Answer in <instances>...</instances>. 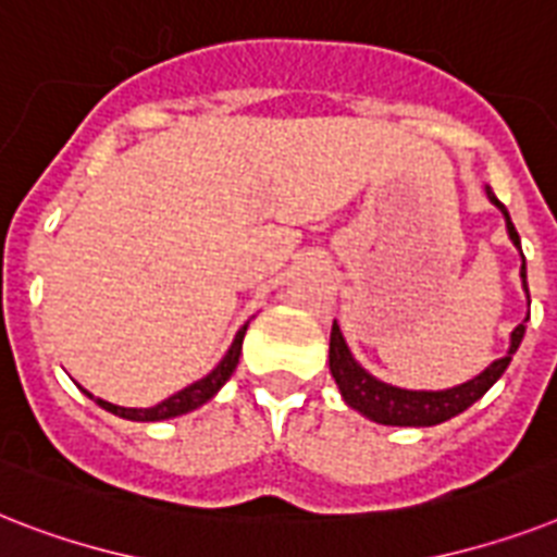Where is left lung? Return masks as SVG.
Instances as JSON below:
<instances>
[{
    "label": "left lung",
    "mask_w": 557,
    "mask_h": 557,
    "mask_svg": "<svg viewBox=\"0 0 557 557\" xmlns=\"http://www.w3.org/2000/svg\"><path fill=\"white\" fill-rule=\"evenodd\" d=\"M486 197H490L492 206L504 214L506 234L512 239V246L521 251V237L515 232L512 220H509V211H506L504 202L492 194L490 185H486ZM521 280L529 300L527 263L521 265ZM527 320L529 314L523 318L521 325H515L512 329V334H509V349H506L504 357L492 360V363L486 366L478 377H472V381L451 388H437V392H429V388H400L392 386V383L377 381L372 372H366L363 366L357 363L355 355H351L349 349V343L343 337L341 325L334 320L332 341H329V372H332L334 383L341 388L346 406L360 411L363 418L374 420V423H381V426H437L443 420L455 418V414L467 411L472 404H478V400L500 381V374L506 372V366L512 363V355L518 351V346H521L523 334H527Z\"/></svg>",
    "instance_id": "left-lung-1"
}]
</instances>
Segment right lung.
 Listing matches in <instances>:
<instances>
[{
	"label": "right lung",
	"mask_w": 557,
	"mask_h": 557,
	"mask_svg": "<svg viewBox=\"0 0 557 557\" xmlns=\"http://www.w3.org/2000/svg\"><path fill=\"white\" fill-rule=\"evenodd\" d=\"M246 329L248 323L239 329L237 334H234V343L228 346V351L223 355V360L211 369V372L206 374V377H200V381H194L191 386L180 388L176 395L165 397L162 404L151 406V409H125V406H114L108 404V400H102V397H94L90 392H83L85 395L94 400L97 406H102L106 411H111V414H116V418H125V420H137V423H157V420H171V418H180V414H188V411L200 409L202 404H208L211 397L220 392V388L225 386V381L232 377L234 369H237L239 363V351H243V337H246Z\"/></svg>",
	"instance_id": "right-lung-1"
}]
</instances>
